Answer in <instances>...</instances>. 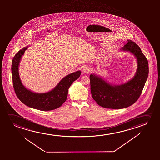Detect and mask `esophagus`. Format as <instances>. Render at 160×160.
Segmentation results:
<instances>
[{
    "mask_svg": "<svg viewBox=\"0 0 160 160\" xmlns=\"http://www.w3.org/2000/svg\"><path fill=\"white\" fill-rule=\"evenodd\" d=\"M82 72H85V73H88V72H91V69H90L89 67L85 66V67H83V69H82Z\"/></svg>",
    "mask_w": 160,
    "mask_h": 160,
    "instance_id": "obj_1",
    "label": "esophagus"
}]
</instances>
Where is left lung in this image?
Returning <instances> with one entry per match:
<instances>
[{
	"label": "left lung",
	"instance_id": "8db88e82",
	"mask_svg": "<svg viewBox=\"0 0 160 160\" xmlns=\"http://www.w3.org/2000/svg\"><path fill=\"white\" fill-rule=\"evenodd\" d=\"M121 48L136 56L138 68L130 81L120 85L112 86L101 78L90 75L91 92L96 103L105 108L120 109L133 104L139 98L149 74L148 61L140 48L131 40Z\"/></svg>",
	"mask_w": 160,
	"mask_h": 160
}]
</instances>
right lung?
Masks as SVG:
<instances>
[{"instance_id":"1","label":"right lung","mask_w":160,"mask_h":160,"mask_svg":"<svg viewBox=\"0 0 160 160\" xmlns=\"http://www.w3.org/2000/svg\"><path fill=\"white\" fill-rule=\"evenodd\" d=\"M28 47L22 48L13 57L11 72L14 91L18 98L29 107L42 111H49L60 107L67 100L68 89L73 81L79 78L81 72L71 73L62 79L54 89L44 93H35L22 85L18 74V65L22 55Z\"/></svg>"}]
</instances>
